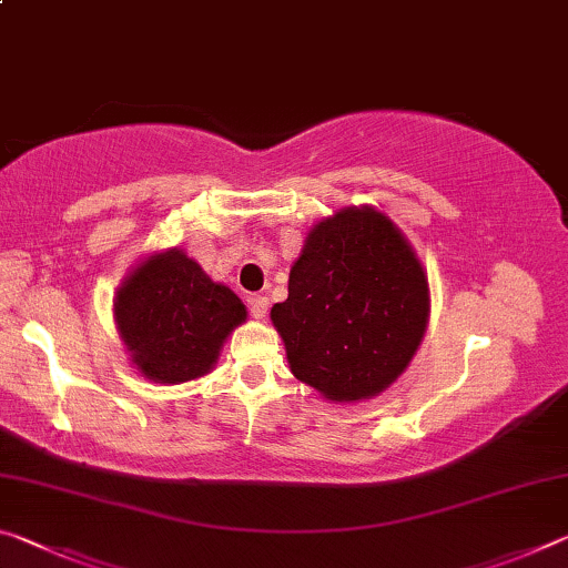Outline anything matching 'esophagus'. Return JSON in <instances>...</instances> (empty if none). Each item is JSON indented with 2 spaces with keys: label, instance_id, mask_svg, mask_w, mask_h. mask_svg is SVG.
Masks as SVG:
<instances>
[{
  "label": "esophagus",
  "instance_id": "34e87169",
  "mask_svg": "<svg viewBox=\"0 0 568 568\" xmlns=\"http://www.w3.org/2000/svg\"><path fill=\"white\" fill-rule=\"evenodd\" d=\"M267 297L265 295H253L250 297V315H253L255 321H263L267 315Z\"/></svg>",
  "mask_w": 568,
  "mask_h": 568
}]
</instances>
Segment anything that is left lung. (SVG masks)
Returning <instances> with one entry per match:
<instances>
[{
    "instance_id": "8db88e82",
    "label": "left lung",
    "mask_w": 568,
    "mask_h": 568,
    "mask_svg": "<svg viewBox=\"0 0 568 568\" xmlns=\"http://www.w3.org/2000/svg\"><path fill=\"white\" fill-rule=\"evenodd\" d=\"M428 275L400 227L373 205L307 230L271 321L293 376L328 403L381 396L426 335Z\"/></svg>"
}]
</instances>
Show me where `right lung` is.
I'll list each match as a JSON object with an SVG mask.
<instances>
[{"label": "right lung", "instance_id": "1", "mask_svg": "<svg viewBox=\"0 0 568 568\" xmlns=\"http://www.w3.org/2000/svg\"><path fill=\"white\" fill-rule=\"evenodd\" d=\"M132 368L160 386L207 376L247 307L185 250H155L130 267L112 301Z\"/></svg>", "mask_w": 568, "mask_h": 568}]
</instances>
